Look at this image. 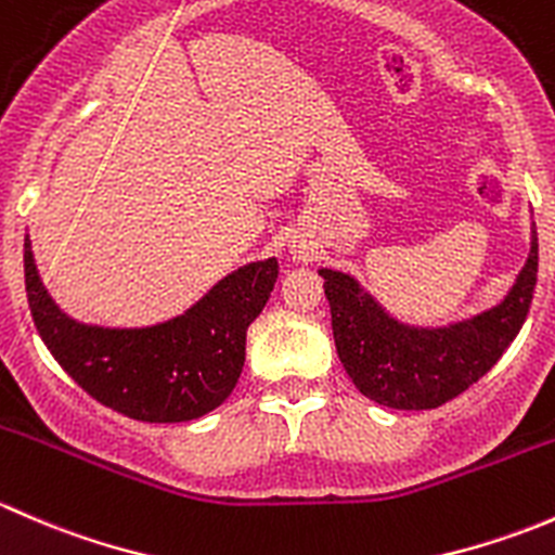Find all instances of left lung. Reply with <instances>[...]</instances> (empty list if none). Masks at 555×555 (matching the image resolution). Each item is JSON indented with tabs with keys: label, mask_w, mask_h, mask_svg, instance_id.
I'll return each instance as SVG.
<instances>
[{
	"label": "left lung",
	"mask_w": 555,
	"mask_h": 555,
	"mask_svg": "<svg viewBox=\"0 0 555 555\" xmlns=\"http://www.w3.org/2000/svg\"><path fill=\"white\" fill-rule=\"evenodd\" d=\"M333 338L346 373L373 402L429 411L453 400L496 365L529 313L537 284V231L516 284L494 309L446 327L397 322L349 273L322 268Z\"/></svg>",
	"instance_id": "1"
}]
</instances>
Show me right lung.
Returning <instances> with one entry per match:
<instances>
[{"label": "right lung", "mask_w": 555, "mask_h": 555, "mask_svg": "<svg viewBox=\"0 0 555 555\" xmlns=\"http://www.w3.org/2000/svg\"><path fill=\"white\" fill-rule=\"evenodd\" d=\"M26 295L39 338L93 400L137 422L201 418L228 400L244 367L246 330L271 298L276 257L228 273L204 298L153 327H99L66 317L24 242Z\"/></svg>", "instance_id": "add662e5"}]
</instances>
